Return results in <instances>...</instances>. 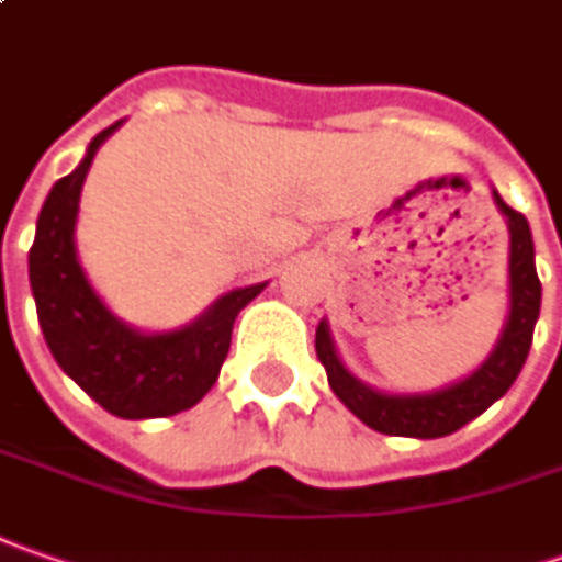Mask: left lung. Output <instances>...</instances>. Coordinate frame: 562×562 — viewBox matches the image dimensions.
I'll list each match as a JSON object with an SVG mask.
<instances>
[{
	"mask_svg": "<svg viewBox=\"0 0 562 562\" xmlns=\"http://www.w3.org/2000/svg\"><path fill=\"white\" fill-rule=\"evenodd\" d=\"M494 204L507 217V229H510V267H507L510 270V314H507L504 333H501L492 355L467 379H460L448 389H438V392H423V395L376 392L348 373V367L336 355L326 319H319L317 358L326 367L329 389L360 423H367L382 436H451L457 429H463L470 419L485 414L497 397L507 395V389L516 382L522 363L529 358L535 319L541 311V282H538V270H535L532 229H529V221L519 211H513L497 192H494Z\"/></svg>",
	"mask_w": 562,
	"mask_h": 562,
	"instance_id": "1",
	"label": "left lung"
}]
</instances>
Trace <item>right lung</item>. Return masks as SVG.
Returning <instances> with one entry per match:
<instances>
[{"instance_id":"add662e5","label":"right lung","mask_w":562,"mask_h":562,"mask_svg":"<svg viewBox=\"0 0 562 562\" xmlns=\"http://www.w3.org/2000/svg\"><path fill=\"white\" fill-rule=\"evenodd\" d=\"M117 126L121 121L102 130L77 170L52 186L30 248V289L58 367L108 414L155 419L189 411L207 395L229 351L233 323L267 282L226 292L202 317L170 333H139L108 311L77 261L74 226L89 165Z\"/></svg>"}]
</instances>
